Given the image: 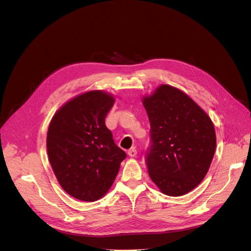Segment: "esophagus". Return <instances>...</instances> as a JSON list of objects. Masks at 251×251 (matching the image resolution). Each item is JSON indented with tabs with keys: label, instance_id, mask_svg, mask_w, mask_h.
I'll list each match as a JSON object with an SVG mask.
<instances>
[{
	"label": "esophagus",
	"instance_id": "esophagus-1",
	"mask_svg": "<svg viewBox=\"0 0 251 251\" xmlns=\"http://www.w3.org/2000/svg\"><path fill=\"white\" fill-rule=\"evenodd\" d=\"M127 155L130 157H136V155H137V151H136L135 149H131L127 151Z\"/></svg>",
	"mask_w": 251,
	"mask_h": 251
}]
</instances>
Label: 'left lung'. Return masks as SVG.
Listing matches in <instances>:
<instances>
[{
	"label": "left lung",
	"instance_id": "left-lung-1",
	"mask_svg": "<svg viewBox=\"0 0 251 251\" xmlns=\"http://www.w3.org/2000/svg\"><path fill=\"white\" fill-rule=\"evenodd\" d=\"M151 146L146 162L151 181L168 196H183L206 176L216 150L211 119L179 89L161 85L143 97Z\"/></svg>",
	"mask_w": 251,
	"mask_h": 251
}]
</instances>
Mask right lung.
<instances>
[{
    "label": "right lung",
    "mask_w": 251,
    "mask_h": 251,
    "mask_svg": "<svg viewBox=\"0 0 251 251\" xmlns=\"http://www.w3.org/2000/svg\"><path fill=\"white\" fill-rule=\"evenodd\" d=\"M114 102L108 93L90 91L66 102L49 125L52 170L64 191L78 200L93 202L107 194L126 157L104 124Z\"/></svg>",
    "instance_id": "add662e5"
}]
</instances>
